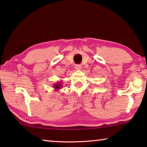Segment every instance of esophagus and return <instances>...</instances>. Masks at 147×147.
<instances>
[{"mask_svg":"<svg viewBox=\"0 0 147 147\" xmlns=\"http://www.w3.org/2000/svg\"><path fill=\"white\" fill-rule=\"evenodd\" d=\"M74 67H75L76 69L77 70H79L81 69V65H79V64H77V65H75V66H74Z\"/></svg>","mask_w":147,"mask_h":147,"instance_id":"obj_1","label":"esophagus"}]
</instances>
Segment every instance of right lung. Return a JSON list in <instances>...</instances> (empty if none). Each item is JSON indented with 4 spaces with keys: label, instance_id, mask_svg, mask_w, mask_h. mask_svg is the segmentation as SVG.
Masks as SVG:
<instances>
[{
    "label": "right lung",
    "instance_id": "add662e5",
    "mask_svg": "<svg viewBox=\"0 0 147 147\" xmlns=\"http://www.w3.org/2000/svg\"><path fill=\"white\" fill-rule=\"evenodd\" d=\"M60 86H61V84H56L55 85V88H57V89H59V88H60Z\"/></svg>",
    "mask_w": 147,
    "mask_h": 147
}]
</instances>
